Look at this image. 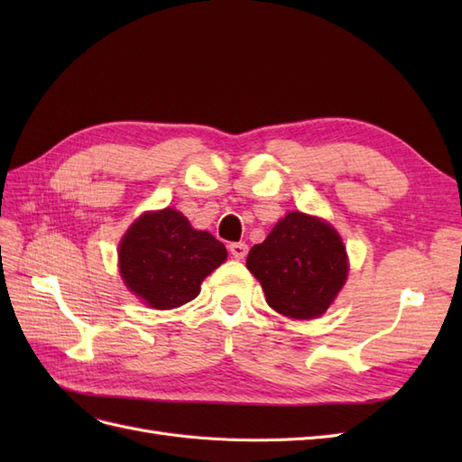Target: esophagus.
<instances>
[{
  "instance_id": "1",
  "label": "esophagus",
  "mask_w": 462,
  "mask_h": 462,
  "mask_svg": "<svg viewBox=\"0 0 462 462\" xmlns=\"http://www.w3.org/2000/svg\"><path fill=\"white\" fill-rule=\"evenodd\" d=\"M229 253L236 260H245V256L248 254V246L245 243H231L229 245Z\"/></svg>"
}]
</instances>
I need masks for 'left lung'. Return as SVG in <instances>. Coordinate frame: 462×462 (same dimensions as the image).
<instances>
[{"label": "left lung", "instance_id": "1", "mask_svg": "<svg viewBox=\"0 0 462 462\" xmlns=\"http://www.w3.org/2000/svg\"><path fill=\"white\" fill-rule=\"evenodd\" d=\"M246 268L272 309L295 319L324 314L348 272L337 231L300 212L287 214L268 239L250 248Z\"/></svg>", "mask_w": 462, "mask_h": 462}]
</instances>
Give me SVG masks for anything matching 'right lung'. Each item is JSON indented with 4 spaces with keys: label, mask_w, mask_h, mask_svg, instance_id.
<instances>
[{
    "label": "right lung",
    "mask_w": 462,
    "mask_h": 462,
    "mask_svg": "<svg viewBox=\"0 0 462 462\" xmlns=\"http://www.w3.org/2000/svg\"><path fill=\"white\" fill-rule=\"evenodd\" d=\"M227 250L214 235L190 227L189 219L165 208L144 214L123 236V282L152 309H177L200 292L204 277L226 262Z\"/></svg>",
    "instance_id": "add662e5"
}]
</instances>
